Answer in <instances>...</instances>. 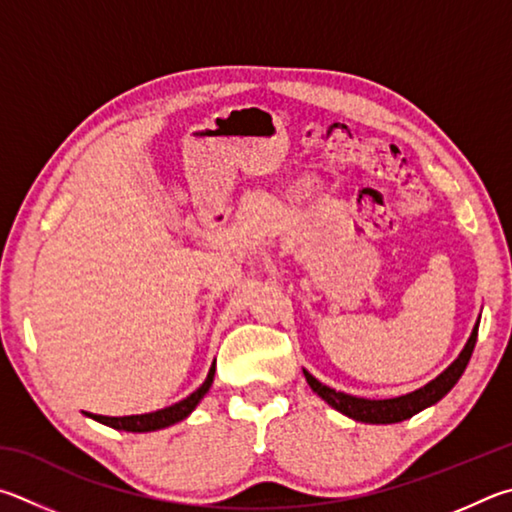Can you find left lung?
Segmentation results:
<instances>
[{
    "mask_svg": "<svg viewBox=\"0 0 512 512\" xmlns=\"http://www.w3.org/2000/svg\"><path fill=\"white\" fill-rule=\"evenodd\" d=\"M477 335H479V321L474 326L472 335L468 339V344L461 351V355L456 357L452 362V366L438 375L436 380H432L429 384H425L423 389H418L414 393H407V396L400 398H389V400H366V398H357V396H348V393L335 391L321 384L317 378H312L308 371H303L306 380L310 384V389L317 393V396L324 398L330 407H335L337 411H342L344 416L360 420V423H371V425H389V423H400V420H407L418 411H423L425 407L436 405L447 391H450L468 366L474 344H477Z\"/></svg>",
    "mask_w": 512,
    "mask_h": 512,
    "instance_id": "left-lung-1",
    "label": "left lung"
}]
</instances>
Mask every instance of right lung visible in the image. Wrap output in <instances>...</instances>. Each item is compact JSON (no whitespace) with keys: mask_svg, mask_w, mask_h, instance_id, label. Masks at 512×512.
Instances as JSON below:
<instances>
[{"mask_svg":"<svg viewBox=\"0 0 512 512\" xmlns=\"http://www.w3.org/2000/svg\"><path fill=\"white\" fill-rule=\"evenodd\" d=\"M213 373H215V364L211 366L209 375H206L204 384L197 391H193L191 396L175 402L173 407H166V409H159V411H152V414H141V416H96V414H87L89 418L98 420V423H103L107 427H114V429H123V432H155V429H164L179 423V420H184L191 411L197 407V402H200L206 391L211 389L213 384Z\"/></svg>","mask_w":512,"mask_h":512,"instance_id":"obj_1","label":"right lung"}]
</instances>
